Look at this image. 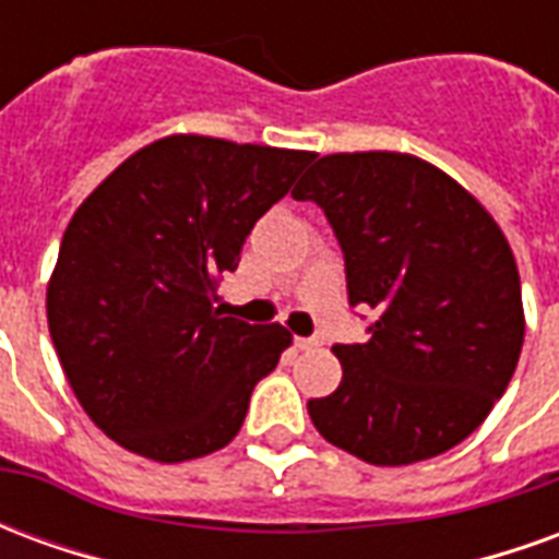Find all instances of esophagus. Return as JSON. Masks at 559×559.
I'll list each match as a JSON object with an SVG mask.
<instances>
[{
    "mask_svg": "<svg viewBox=\"0 0 559 559\" xmlns=\"http://www.w3.org/2000/svg\"><path fill=\"white\" fill-rule=\"evenodd\" d=\"M296 347H299V350H317V347H323V341L320 338H296Z\"/></svg>",
    "mask_w": 559,
    "mask_h": 559,
    "instance_id": "1",
    "label": "esophagus"
}]
</instances>
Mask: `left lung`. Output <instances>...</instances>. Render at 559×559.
Masks as SVG:
<instances>
[{"instance_id":"left-lung-1","label":"left lung","mask_w":559,"mask_h":559,"mask_svg":"<svg viewBox=\"0 0 559 559\" xmlns=\"http://www.w3.org/2000/svg\"><path fill=\"white\" fill-rule=\"evenodd\" d=\"M293 197L332 224L353 308H374L371 338L332 347L344 377L308 401L314 428L377 467L443 455L491 413L524 344L503 230L455 179L401 152L326 155Z\"/></svg>"}]
</instances>
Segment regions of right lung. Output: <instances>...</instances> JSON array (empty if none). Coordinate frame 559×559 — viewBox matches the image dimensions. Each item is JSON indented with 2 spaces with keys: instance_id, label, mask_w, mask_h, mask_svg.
Instances as JSON below:
<instances>
[{
  "instance_id": "1",
  "label": "right lung",
  "mask_w": 559,
  "mask_h": 559,
  "mask_svg": "<svg viewBox=\"0 0 559 559\" xmlns=\"http://www.w3.org/2000/svg\"><path fill=\"white\" fill-rule=\"evenodd\" d=\"M311 152L173 134L122 160L68 224L50 338L80 407L128 452L179 464L239 433L290 332L221 317L215 290Z\"/></svg>"
}]
</instances>
